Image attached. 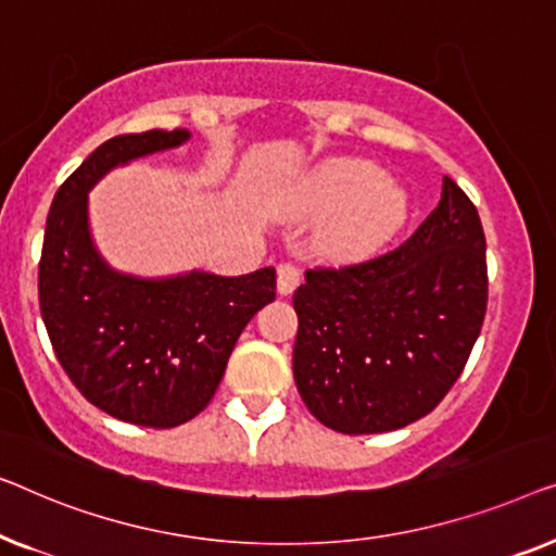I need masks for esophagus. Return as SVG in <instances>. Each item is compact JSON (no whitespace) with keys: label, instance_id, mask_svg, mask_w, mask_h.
I'll return each instance as SVG.
<instances>
[{"label":"esophagus","instance_id":"1","mask_svg":"<svg viewBox=\"0 0 556 556\" xmlns=\"http://www.w3.org/2000/svg\"><path fill=\"white\" fill-rule=\"evenodd\" d=\"M300 281H302V271L294 267V264H289V262H285V264H279L277 267V289H279V294H292L296 287H300Z\"/></svg>","mask_w":556,"mask_h":556}]
</instances>
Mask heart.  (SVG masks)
<instances>
[{
  "label": "heart",
  "instance_id": "obj_1",
  "mask_svg": "<svg viewBox=\"0 0 556 556\" xmlns=\"http://www.w3.org/2000/svg\"><path fill=\"white\" fill-rule=\"evenodd\" d=\"M304 214L331 216L317 231V244L334 260H355L393 237L408 216V193L359 159H330L300 186Z\"/></svg>",
  "mask_w": 556,
  "mask_h": 556
}]
</instances>
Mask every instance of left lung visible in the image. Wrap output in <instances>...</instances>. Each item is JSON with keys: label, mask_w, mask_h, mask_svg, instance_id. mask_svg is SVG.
Masks as SVG:
<instances>
[{"label": "left lung", "mask_w": 556, "mask_h": 556, "mask_svg": "<svg viewBox=\"0 0 556 556\" xmlns=\"http://www.w3.org/2000/svg\"><path fill=\"white\" fill-rule=\"evenodd\" d=\"M486 292L479 211L443 176L441 201L401 249L304 271L292 296V370L304 405L348 435L428 416L471 355Z\"/></svg>", "instance_id": "left-lung-1"}]
</instances>
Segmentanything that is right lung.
Returning <instances> with one entry per match:
<instances>
[{
    "label": "right lung",
    "mask_w": 556,
    "mask_h": 556,
    "mask_svg": "<svg viewBox=\"0 0 556 556\" xmlns=\"http://www.w3.org/2000/svg\"><path fill=\"white\" fill-rule=\"evenodd\" d=\"M189 140L186 128L105 140L54 193L45 229L40 309L54 355L96 408L146 428L181 426L206 408L241 330L277 289L271 267L140 277L100 254L90 191L113 168Z\"/></svg>",
    "instance_id": "right-lung-1"
}]
</instances>
